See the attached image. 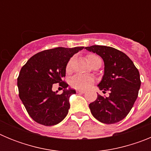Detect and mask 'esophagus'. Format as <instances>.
I'll return each instance as SVG.
<instances>
[{
    "mask_svg": "<svg viewBox=\"0 0 151 151\" xmlns=\"http://www.w3.org/2000/svg\"><path fill=\"white\" fill-rule=\"evenodd\" d=\"M76 91H77V93H79V94H84V93H85V90H80V89L77 90Z\"/></svg>",
    "mask_w": 151,
    "mask_h": 151,
    "instance_id": "obj_1",
    "label": "esophagus"
}]
</instances>
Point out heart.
Instances as JSON below:
<instances>
[{
	"mask_svg": "<svg viewBox=\"0 0 151 151\" xmlns=\"http://www.w3.org/2000/svg\"><path fill=\"white\" fill-rule=\"evenodd\" d=\"M87 61L89 64L92 63L93 62L98 60H101L99 57L95 54H88L86 57ZM71 66V60L68 62L66 65V70L69 71ZM94 82V78L91 76L89 75H83V74H76L70 80V83L73 88L77 89H86L92 85Z\"/></svg>",
	"mask_w": 151,
	"mask_h": 151,
	"instance_id": "1",
	"label": "heart"
}]
</instances>
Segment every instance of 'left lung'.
<instances>
[{"label": "left lung", "instance_id": "1", "mask_svg": "<svg viewBox=\"0 0 151 151\" xmlns=\"http://www.w3.org/2000/svg\"><path fill=\"white\" fill-rule=\"evenodd\" d=\"M85 49L99 55L104 63V73L97 85L100 90L110 91L109 97L97 94L89 104L92 115L106 124L122 120L132 110L141 87L140 74L123 52L111 47L93 45Z\"/></svg>", "mask_w": 151, "mask_h": 151}]
</instances>
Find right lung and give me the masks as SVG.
Returning a JSON list of instances; mask_svg holds the SVG:
<instances>
[{
  "instance_id": "1",
  "label": "right lung",
  "mask_w": 151,
  "mask_h": 151,
  "mask_svg": "<svg viewBox=\"0 0 151 151\" xmlns=\"http://www.w3.org/2000/svg\"><path fill=\"white\" fill-rule=\"evenodd\" d=\"M84 47H56L35 54L22 67L17 78L19 96L33 120L44 125H54L66 116L69 97L76 92L67 88L62 81L68 62ZM60 83L64 88L61 95L52 90Z\"/></svg>"
}]
</instances>
